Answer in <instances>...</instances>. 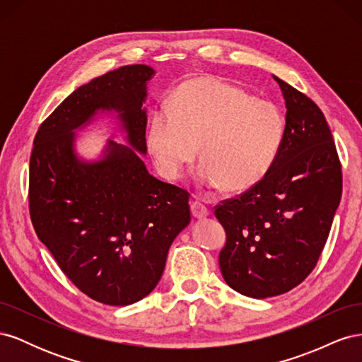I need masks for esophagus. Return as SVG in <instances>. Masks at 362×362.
Returning <instances> with one entry per match:
<instances>
[{
  "instance_id": "1",
  "label": "esophagus",
  "mask_w": 362,
  "mask_h": 362,
  "mask_svg": "<svg viewBox=\"0 0 362 362\" xmlns=\"http://www.w3.org/2000/svg\"><path fill=\"white\" fill-rule=\"evenodd\" d=\"M190 210H192V214L196 217V218H202V217H206L208 214H210V211H208L206 205H204L201 201H192L190 204Z\"/></svg>"
}]
</instances>
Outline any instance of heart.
I'll list each match as a JSON object with an SVG mask.
<instances>
[{
	"mask_svg": "<svg viewBox=\"0 0 362 362\" xmlns=\"http://www.w3.org/2000/svg\"><path fill=\"white\" fill-rule=\"evenodd\" d=\"M287 134L279 104L259 100L211 76L175 89L169 107L152 115L148 145L166 178H180L201 145L198 178L206 187L250 189L275 164Z\"/></svg>",
	"mask_w": 362,
	"mask_h": 362,
	"instance_id": "heart-1",
	"label": "heart"
}]
</instances>
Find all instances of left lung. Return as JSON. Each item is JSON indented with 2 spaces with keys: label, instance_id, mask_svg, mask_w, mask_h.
Masks as SVG:
<instances>
[{
  "label": "left lung",
  "instance_id": "8db88e82",
  "mask_svg": "<svg viewBox=\"0 0 362 362\" xmlns=\"http://www.w3.org/2000/svg\"><path fill=\"white\" fill-rule=\"evenodd\" d=\"M287 107V134L269 173L214 206L226 233L218 254L233 290L266 299L298 287L315 267L341 199L332 133L317 104L273 75Z\"/></svg>",
  "mask_w": 362,
  "mask_h": 362
}]
</instances>
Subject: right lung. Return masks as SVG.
<instances>
[{
	"label": "right lung",
	"mask_w": 362,
	"mask_h": 362,
	"mask_svg": "<svg viewBox=\"0 0 362 362\" xmlns=\"http://www.w3.org/2000/svg\"><path fill=\"white\" fill-rule=\"evenodd\" d=\"M154 69L128 64L72 92L40 124L30 157L31 223L59 267L90 299L124 306L158 284L168 252L190 222V193L148 172L146 83ZM98 110L118 112L135 148L109 142L103 160L73 152V131Z\"/></svg>",
	"instance_id": "add662e5"
}]
</instances>
